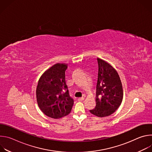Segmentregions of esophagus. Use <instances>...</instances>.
Segmentation results:
<instances>
[{
	"label": "esophagus",
	"mask_w": 152,
	"mask_h": 152,
	"mask_svg": "<svg viewBox=\"0 0 152 152\" xmlns=\"http://www.w3.org/2000/svg\"><path fill=\"white\" fill-rule=\"evenodd\" d=\"M78 101H82V100H84V97H79V98H78Z\"/></svg>",
	"instance_id": "1"
}]
</instances>
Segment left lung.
Returning a JSON list of instances; mask_svg holds the SVG:
<instances>
[{"label":"left lung","instance_id":"obj_1","mask_svg":"<svg viewBox=\"0 0 152 152\" xmlns=\"http://www.w3.org/2000/svg\"><path fill=\"white\" fill-rule=\"evenodd\" d=\"M97 62L96 106L90 112L99 117H104L113 114L121 104L123 87L118 74L111 65L100 58H97Z\"/></svg>","mask_w":152,"mask_h":152}]
</instances>
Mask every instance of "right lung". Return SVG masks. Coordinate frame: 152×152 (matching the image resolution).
<instances>
[{"mask_svg":"<svg viewBox=\"0 0 152 152\" xmlns=\"http://www.w3.org/2000/svg\"><path fill=\"white\" fill-rule=\"evenodd\" d=\"M66 64H56L40 77L36 90L37 100L47 116L60 118L68 115L74 103L66 82Z\"/></svg>","mask_w":152,"mask_h":152,"instance_id":"obj_1","label":"right lung"}]
</instances>
